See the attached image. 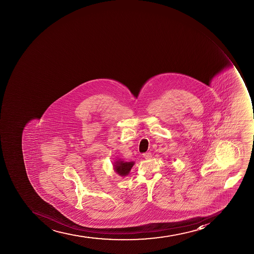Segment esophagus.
<instances>
[{
	"instance_id": "esophagus-1",
	"label": "esophagus",
	"mask_w": 254,
	"mask_h": 254,
	"mask_svg": "<svg viewBox=\"0 0 254 254\" xmlns=\"http://www.w3.org/2000/svg\"><path fill=\"white\" fill-rule=\"evenodd\" d=\"M143 157L145 158V159H150L151 157H152V153L150 152H147V153H144L143 154Z\"/></svg>"
}]
</instances>
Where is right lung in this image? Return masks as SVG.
Masks as SVG:
<instances>
[{
    "label": "right lung",
    "mask_w": 254,
    "mask_h": 254,
    "mask_svg": "<svg viewBox=\"0 0 254 254\" xmlns=\"http://www.w3.org/2000/svg\"><path fill=\"white\" fill-rule=\"evenodd\" d=\"M135 164L134 162H123V161H117L114 164V169L115 171L118 175L120 176H127L128 174L130 173V169L132 168V166Z\"/></svg>",
    "instance_id": "obj_1"
}]
</instances>
